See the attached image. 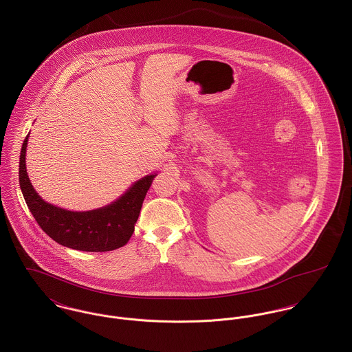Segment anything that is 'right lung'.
<instances>
[{
	"instance_id": "obj_1",
	"label": "right lung",
	"mask_w": 352,
	"mask_h": 352,
	"mask_svg": "<svg viewBox=\"0 0 352 352\" xmlns=\"http://www.w3.org/2000/svg\"><path fill=\"white\" fill-rule=\"evenodd\" d=\"M28 135L23 143L19 182L40 228L56 243L79 251L104 252L125 245L135 230L144 197L157 174L138 181L116 202L89 212H72L45 202L35 192L25 167Z\"/></svg>"
}]
</instances>
